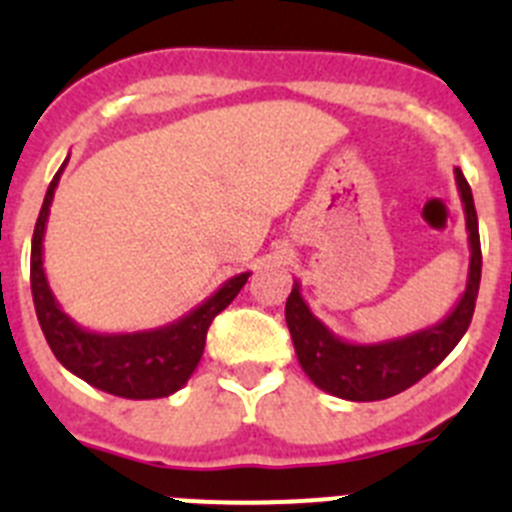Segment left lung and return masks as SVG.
Listing matches in <instances>:
<instances>
[{
    "mask_svg": "<svg viewBox=\"0 0 512 512\" xmlns=\"http://www.w3.org/2000/svg\"><path fill=\"white\" fill-rule=\"evenodd\" d=\"M454 176L461 205H464V217H467L472 256H469L467 287L461 292L454 310L436 325L379 343L346 341L310 310V305L302 300L300 282L295 279L287 307H284V318L292 333L297 361L315 387L351 402L387 400L433 372L467 333L474 315V302H477L479 279H482V251H479V225L472 189L461 169H454Z\"/></svg>",
    "mask_w": 512,
    "mask_h": 512,
    "instance_id": "obj_1",
    "label": "left lung"
}]
</instances>
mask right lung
<instances>
[{"instance_id": "right-lung-1", "label": "right lung", "mask_w": 512, "mask_h": 512, "mask_svg": "<svg viewBox=\"0 0 512 512\" xmlns=\"http://www.w3.org/2000/svg\"><path fill=\"white\" fill-rule=\"evenodd\" d=\"M66 161L45 192L35 223L33 251H30V287H33L35 312L45 341L71 374L97 390L125 400H156V397L174 395L189 382L200 364L210 323L217 312H223L235 300L251 277V271L230 277L202 305L161 328L135 330V333H97L81 328L61 310L43 269L45 223L51 215L53 194L61 182Z\"/></svg>"}]
</instances>
